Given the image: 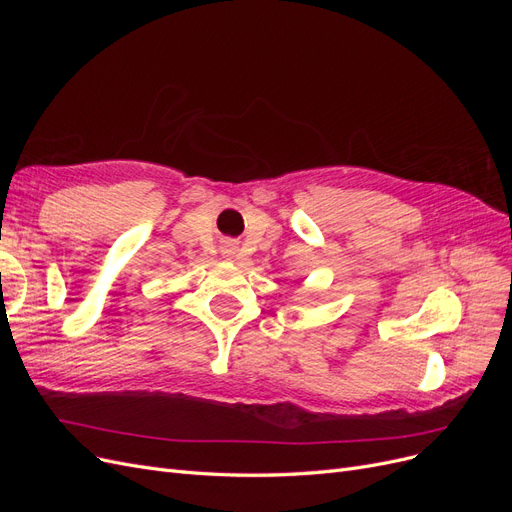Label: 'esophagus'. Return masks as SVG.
Returning a JSON list of instances; mask_svg holds the SVG:
<instances>
[{
    "label": "esophagus",
    "instance_id": "34e87169",
    "mask_svg": "<svg viewBox=\"0 0 512 512\" xmlns=\"http://www.w3.org/2000/svg\"><path fill=\"white\" fill-rule=\"evenodd\" d=\"M228 252H230V250H228Z\"/></svg>",
    "mask_w": 512,
    "mask_h": 512
}]
</instances>
